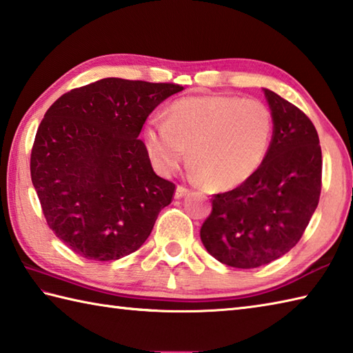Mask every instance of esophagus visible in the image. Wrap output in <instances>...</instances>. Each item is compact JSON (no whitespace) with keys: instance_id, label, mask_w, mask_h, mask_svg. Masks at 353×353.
<instances>
[{"instance_id":"1","label":"esophagus","mask_w":353,"mask_h":353,"mask_svg":"<svg viewBox=\"0 0 353 353\" xmlns=\"http://www.w3.org/2000/svg\"><path fill=\"white\" fill-rule=\"evenodd\" d=\"M190 194V190L186 188V186H183V185H179L177 188H176V192H174V197L176 199H182V197H185V196H188Z\"/></svg>"}]
</instances>
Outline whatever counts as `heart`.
Listing matches in <instances>:
<instances>
[{
  "label": "heart",
  "instance_id": "heart-1",
  "mask_svg": "<svg viewBox=\"0 0 353 353\" xmlns=\"http://www.w3.org/2000/svg\"><path fill=\"white\" fill-rule=\"evenodd\" d=\"M272 128V114L260 101L191 96L172 102L167 119L151 117L143 142L162 174L181 167L188 148L197 177L214 188H231L250 179L265 161Z\"/></svg>",
  "mask_w": 353,
  "mask_h": 353
}]
</instances>
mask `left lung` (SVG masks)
<instances>
[{
  "mask_svg": "<svg viewBox=\"0 0 353 353\" xmlns=\"http://www.w3.org/2000/svg\"><path fill=\"white\" fill-rule=\"evenodd\" d=\"M272 141L259 170L237 188L212 196L200 239L220 263L252 269L299 243L321 192V147L309 117L265 88Z\"/></svg>",
  "mask_w": 353,
  "mask_h": 353,
  "instance_id": "8db88e82",
  "label": "left lung"
}]
</instances>
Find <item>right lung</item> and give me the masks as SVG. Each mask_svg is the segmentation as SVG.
Returning a JSON list of instances; mask_svg holds the SVG:
<instances>
[{"instance_id": "1", "label": "right lung", "mask_w": 353, "mask_h": 353, "mask_svg": "<svg viewBox=\"0 0 353 353\" xmlns=\"http://www.w3.org/2000/svg\"><path fill=\"white\" fill-rule=\"evenodd\" d=\"M183 87L105 78L73 88L47 110L30 156L47 225L88 260L139 250L176 185L159 177L139 139L150 113Z\"/></svg>"}]
</instances>
